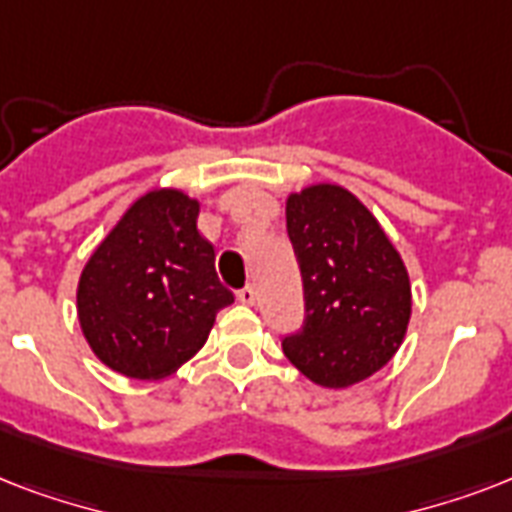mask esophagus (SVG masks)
<instances>
[{
	"mask_svg": "<svg viewBox=\"0 0 512 512\" xmlns=\"http://www.w3.org/2000/svg\"><path fill=\"white\" fill-rule=\"evenodd\" d=\"M236 297H239V303L252 305L257 300V292H255V287H252V284H247V287H241L239 292H236Z\"/></svg>",
	"mask_w": 512,
	"mask_h": 512,
	"instance_id": "1",
	"label": "esophagus"
}]
</instances>
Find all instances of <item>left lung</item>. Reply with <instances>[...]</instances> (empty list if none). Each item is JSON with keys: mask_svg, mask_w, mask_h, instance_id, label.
<instances>
[{"mask_svg": "<svg viewBox=\"0 0 512 512\" xmlns=\"http://www.w3.org/2000/svg\"><path fill=\"white\" fill-rule=\"evenodd\" d=\"M287 233L303 276L305 319L284 356L324 388H348L388 364L412 313L409 276L372 212L340 185L287 199Z\"/></svg>", "mask_w": 512, "mask_h": 512, "instance_id": "left-lung-1", "label": "left lung"}]
</instances>
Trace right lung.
I'll use <instances>...</instances> for the list:
<instances>
[{"label": "right lung", "mask_w": 512, "mask_h": 512, "mask_svg": "<svg viewBox=\"0 0 512 512\" xmlns=\"http://www.w3.org/2000/svg\"><path fill=\"white\" fill-rule=\"evenodd\" d=\"M196 217L199 201L185 193H146L84 265L79 324L114 372L162 380L207 342L217 311L233 303Z\"/></svg>", "instance_id": "add662e5"}]
</instances>
